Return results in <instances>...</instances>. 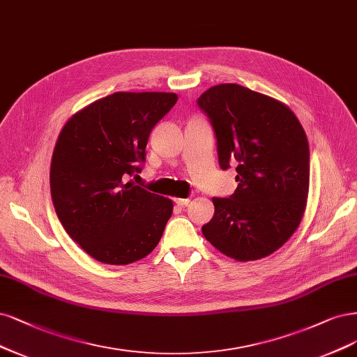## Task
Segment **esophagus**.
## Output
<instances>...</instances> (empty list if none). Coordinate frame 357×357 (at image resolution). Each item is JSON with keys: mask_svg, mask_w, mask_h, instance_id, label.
Wrapping results in <instances>:
<instances>
[{"mask_svg": "<svg viewBox=\"0 0 357 357\" xmlns=\"http://www.w3.org/2000/svg\"><path fill=\"white\" fill-rule=\"evenodd\" d=\"M174 202H176V205H178V206H186V205H189L190 199H183V198H177V199H174Z\"/></svg>", "mask_w": 357, "mask_h": 357, "instance_id": "1", "label": "esophagus"}]
</instances>
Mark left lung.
<instances>
[{
	"label": "left lung",
	"instance_id": "obj_1",
	"mask_svg": "<svg viewBox=\"0 0 357 357\" xmlns=\"http://www.w3.org/2000/svg\"><path fill=\"white\" fill-rule=\"evenodd\" d=\"M217 140L221 169L236 165L238 188L213 198L205 239L238 261L258 260L284 245L305 210L310 151L292 110L238 84L208 89L198 100Z\"/></svg>",
	"mask_w": 357,
	"mask_h": 357
}]
</instances>
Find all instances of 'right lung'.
I'll return each instance as SVG.
<instances>
[{
    "label": "right lung",
    "instance_id": "right-lung-1",
    "mask_svg": "<svg viewBox=\"0 0 357 357\" xmlns=\"http://www.w3.org/2000/svg\"><path fill=\"white\" fill-rule=\"evenodd\" d=\"M176 102L174 93L118 91L61 130L50 168L53 205L68 235L94 260L130 264L161 241L173 202L127 180L142 171L151 131Z\"/></svg>",
    "mask_w": 357,
    "mask_h": 357
}]
</instances>
